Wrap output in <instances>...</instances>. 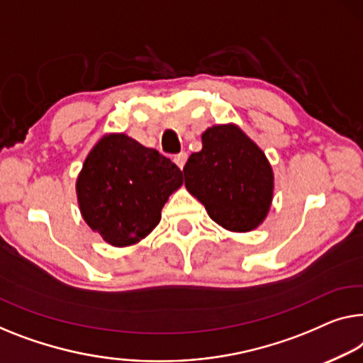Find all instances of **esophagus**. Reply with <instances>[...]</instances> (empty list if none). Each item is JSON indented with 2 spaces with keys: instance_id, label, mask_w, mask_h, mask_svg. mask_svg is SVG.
<instances>
[{
  "instance_id": "34e87169",
  "label": "esophagus",
  "mask_w": 363,
  "mask_h": 363,
  "mask_svg": "<svg viewBox=\"0 0 363 363\" xmlns=\"http://www.w3.org/2000/svg\"><path fill=\"white\" fill-rule=\"evenodd\" d=\"M174 161H176V164L182 169L184 164H186V161H187V153H186V151H181L179 155H176L174 156Z\"/></svg>"
}]
</instances>
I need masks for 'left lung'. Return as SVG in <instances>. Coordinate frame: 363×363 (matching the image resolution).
<instances>
[{
    "label": "left lung",
    "instance_id": "left-lung-1",
    "mask_svg": "<svg viewBox=\"0 0 363 363\" xmlns=\"http://www.w3.org/2000/svg\"><path fill=\"white\" fill-rule=\"evenodd\" d=\"M184 181L215 223L251 231L270 207L274 176L266 155L235 125H215L202 135V150L189 156Z\"/></svg>",
    "mask_w": 363,
    "mask_h": 363
}]
</instances>
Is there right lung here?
I'll return each instance as SVG.
<instances>
[{"label":"right lung","instance_id":"right-lung-1","mask_svg":"<svg viewBox=\"0 0 363 363\" xmlns=\"http://www.w3.org/2000/svg\"><path fill=\"white\" fill-rule=\"evenodd\" d=\"M181 184L169 158L121 133L107 135L88 155L77 191L86 223L109 245L128 246L156 228Z\"/></svg>","mask_w":363,"mask_h":363}]
</instances>
